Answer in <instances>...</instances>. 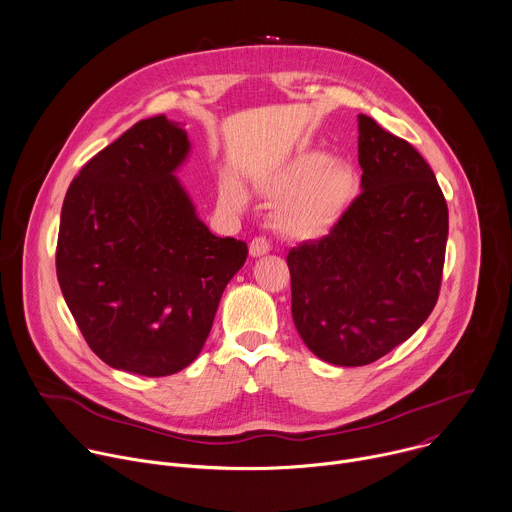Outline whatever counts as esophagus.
Returning a JSON list of instances; mask_svg holds the SVG:
<instances>
[{"label":"esophagus","mask_w":512,"mask_h":512,"mask_svg":"<svg viewBox=\"0 0 512 512\" xmlns=\"http://www.w3.org/2000/svg\"><path fill=\"white\" fill-rule=\"evenodd\" d=\"M271 251V243H269V239H265V237H255L251 243H249V253L253 255V257H259V255H265V253H269Z\"/></svg>","instance_id":"esophagus-1"}]
</instances>
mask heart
<instances>
[{
    "label": "heart",
    "instance_id": "1",
    "mask_svg": "<svg viewBox=\"0 0 512 512\" xmlns=\"http://www.w3.org/2000/svg\"><path fill=\"white\" fill-rule=\"evenodd\" d=\"M269 192L283 198L277 206V227L294 237L322 235L346 208L354 192V174L342 162H326L320 154H304L289 164L271 184ZM225 204L239 208L245 202L235 180L221 186Z\"/></svg>",
    "mask_w": 512,
    "mask_h": 512
}]
</instances>
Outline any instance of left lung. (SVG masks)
Listing matches in <instances>:
<instances>
[{
    "label": "left lung",
    "mask_w": 512,
    "mask_h": 512,
    "mask_svg": "<svg viewBox=\"0 0 512 512\" xmlns=\"http://www.w3.org/2000/svg\"><path fill=\"white\" fill-rule=\"evenodd\" d=\"M362 192L330 233L287 255L291 316L340 367L371 364L431 314L442 287L448 204L413 145L358 115Z\"/></svg>",
    "instance_id": "8db88e82"
}]
</instances>
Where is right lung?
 <instances>
[{
  "label": "right lung",
  "mask_w": 512,
  "mask_h": 512,
  "mask_svg": "<svg viewBox=\"0 0 512 512\" xmlns=\"http://www.w3.org/2000/svg\"><path fill=\"white\" fill-rule=\"evenodd\" d=\"M186 131L137 121L70 182L56 243L66 306L109 367L166 377L200 354L247 243L214 237L172 176Z\"/></svg>",
  "instance_id": "obj_1"
}]
</instances>
